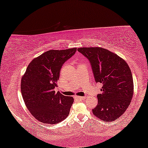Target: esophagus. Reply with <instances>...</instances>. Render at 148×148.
Here are the masks:
<instances>
[{
  "label": "esophagus",
  "instance_id": "1",
  "mask_svg": "<svg viewBox=\"0 0 148 148\" xmlns=\"http://www.w3.org/2000/svg\"><path fill=\"white\" fill-rule=\"evenodd\" d=\"M75 98L76 100H84V99H85L84 97L82 96H75Z\"/></svg>",
  "mask_w": 148,
  "mask_h": 148
}]
</instances>
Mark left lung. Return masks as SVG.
Instances as JSON below:
<instances>
[{
	"mask_svg": "<svg viewBox=\"0 0 148 148\" xmlns=\"http://www.w3.org/2000/svg\"><path fill=\"white\" fill-rule=\"evenodd\" d=\"M88 58L95 80L102 84L98 104L92 110L95 116L112 122L124 114L133 96V80L130 68L124 59L102 47L79 48Z\"/></svg>",
	"mask_w": 148,
	"mask_h": 148,
	"instance_id": "1",
	"label": "left lung"
}]
</instances>
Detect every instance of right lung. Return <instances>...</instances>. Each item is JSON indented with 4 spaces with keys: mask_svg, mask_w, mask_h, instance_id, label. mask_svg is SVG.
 Segmentation results:
<instances>
[{
    "mask_svg": "<svg viewBox=\"0 0 148 148\" xmlns=\"http://www.w3.org/2000/svg\"><path fill=\"white\" fill-rule=\"evenodd\" d=\"M77 48L50 50L34 58L28 64L21 81V91L29 112L38 121L56 124L68 114L74 99L56 93L60 71L66 60L75 53Z\"/></svg>",
    "mask_w": 148,
    "mask_h": 148,
    "instance_id": "right-lung-1",
    "label": "right lung"
}]
</instances>
